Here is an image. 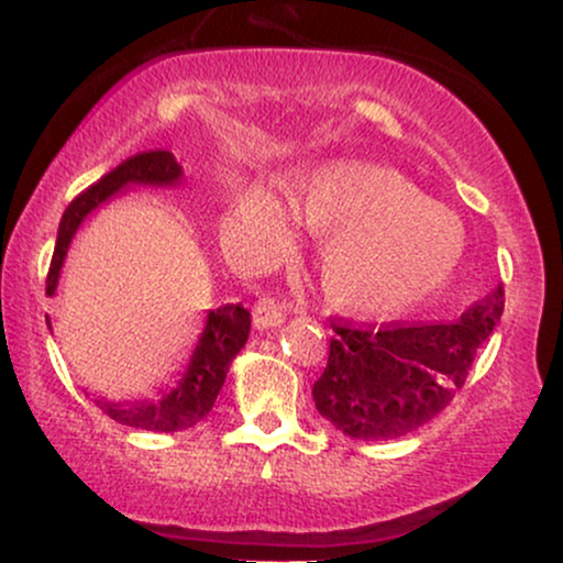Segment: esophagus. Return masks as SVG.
<instances>
[{
	"label": "esophagus",
	"mask_w": 563,
	"mask_h": 563,
	"mask_svg": "<svg viewBox=\"0 0 563 563\" xmlns=\"http://www.w3.org/2000/svg\"><path fill=\"white\" fill-rule=\"evenodd\" d=\"M286 322V307L275 299H260L254 307V325L260 331H267V328H280Z\"/></svg>",
	"instance_id": "34e87169"
}]
</instances>
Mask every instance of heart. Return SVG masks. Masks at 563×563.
<instances>
[{"label":"heart","mask_w":563,"mask_h":563,"mask_svg":"<svg viewBox=\"0 0 563 563\" xmlns=\"http://www.w3.org/2000/svg\"><path fill=\"white\" fill-rule=\"evenodd\" d=\"M294 205L296 212L264 179L238 187L228 214L232 245L254 262L283 256L296 241L299 213L309 230L328 235L322 288L354 318H389L426 301L448 286L466 251L457 217L384 166H325Z\"/></svg>","instance_id":"1"}]
</instances>
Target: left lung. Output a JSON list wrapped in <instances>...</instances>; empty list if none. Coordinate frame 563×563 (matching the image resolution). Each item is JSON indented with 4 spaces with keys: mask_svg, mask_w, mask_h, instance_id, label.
<instances>
[{
    "mask_svg": "<svg viewBox=\"0 0 563 563\" xmlns=\"http://www.w3.org/2000/svg\"><path fill=\"white\" fill-rule=\"evenodd\" d=\"M503 314V288L452 322H389L354 328L331 322L335 335L314 407L346 437L378 442L421 429L466 384L476 352Z\"/></svg>",
    "mask_w": 563,
    "mask_h": 563,
    "instance_id": "obj_1",
    "label": "left lung"
}]
</instances>
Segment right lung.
<instances>
[{"label":"right lung","instance_id":"right-lung-1","mask_svg":"<svg viewBox=\"0 0 563 563\" xmlns=\"http://www.w3.org/2000/svg\"><path fill=\"white\" fill-rule=\"evenodd\" d=\"M179 183H183V166L177 164V158L169 151H147L126 158L106 177L97 179L89 190H84L60 219L53 264H49L47 273V296H55L70 243H74L84 219L95 209H100L106 200L115 198L126 187H174ZM249 331L251 314L241 303H222L219 309H209L203 331H200L198 344L190 354V363L179 376L177 386H164L156 399H124V402L95 399V402L113 421L134 426V429L166 431V434L190 429V426L203 421L214 407L232 360L249 341Z\"/></svg>","mask_w":563,"mask_h":563}]
</instances>
